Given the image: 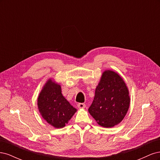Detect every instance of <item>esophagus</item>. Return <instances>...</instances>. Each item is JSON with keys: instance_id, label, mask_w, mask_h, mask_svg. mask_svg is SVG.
Segmentation results:
<instances>
[{"instance_id": "esophagus-1", "label": "esophagus", "mask_w": 160, "mask_h": 160, "mask_svg": "<svg viewBox=\"0 0 160 160\" xmlns=\"http://www.w3.org/2000/svg\"><path fill=\"white\" fill-rule=\"evenodd\" d=\"M77 107H78L79 109H84L86 107V105L85 103H78Z\"/></svg>"}]
</instances>
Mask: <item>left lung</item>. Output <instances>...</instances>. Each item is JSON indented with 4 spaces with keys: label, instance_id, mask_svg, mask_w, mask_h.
I'll list each match as a JSON object with an SVG mask.
<instances>
[{
    "label": "left lung",
    "instance_id": "left-lung-1",
    "mask_svg": "<svg viewBox=\"0 0 160 160\" xmlns=\"http://www.w3.org/2000/svg\"><path fill=\"white\" fill-rule=\"evenodd\" d=\"M130 100L128 88L122 77L112 70H105L88 111L101 126L113 128L126 115Z\"/></svg>",
    "mask_w": 160,
    "mask_h": 160
}]
</instances>
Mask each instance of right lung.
Listing matches in <instances>:
<instances>
[{
	"label": "right lung",
	"instance_id": "add662e5",
	"mask_svg": "<svg viewBox=\"0 0 160 160\" xmlns=\"http://www.w3.org/2000/svg\"><path fill=\"white\" fill-rule=\"evenodd\" d=\"M61 86L52 78L48 79L37 98L42 118L55 128H62L77 111L62 94Z\"/></svg>",
	"mask_w": 160,
	"mask_h": 160
}]
</instances>
